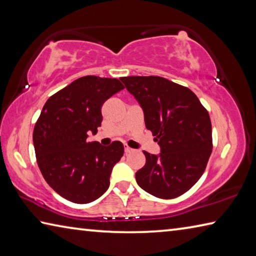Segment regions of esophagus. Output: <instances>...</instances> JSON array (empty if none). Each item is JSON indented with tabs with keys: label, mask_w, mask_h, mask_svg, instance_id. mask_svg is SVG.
<instances>
[{
	"label": "esophagus",
	"mask_w": 256,
	"mask_h": 256,
	"mask_svg": "<svg viewBox=\"0 0 256 256\" xmlns=\"http://www.w3.org/2000/svg\"><path fill=\"white\" fill-rule=\"evenodd\" d=\"M124 151H125V154H130V152H132V149L131 148H130V146H124Z\"/></svg>",
	"instance_id": "34e87169"
}]
</instances>
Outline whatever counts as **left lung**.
Segmentation results:
<instances>
[{"label": "left lung", "instance_id": "8db88e82", "mask_svg": "<svg viewBox=\"0 0 256 256\" xmlns=\"http://www.w3.org/2000/svg\"><path fill=\"white\" fill-rule=\"evenodd\" d=\"M144 110L146 128L160 146L144 151L146 164L136 172L142 190L160 198L182 196L200 180L212 151L209 112L186 86L162 76L120 78Z\"/></svg>", "mask_w": 256, "mask_h": 256}]
</instances>
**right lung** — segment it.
Masks as SVG:
<instances>
[{
    "instance_id": "obj_1",
    "label": "right lung",
    "mask_w": 256,
    "mask_h": 256,
    "mask_svg": "<svg viewBox=\"0 0 256 256\" xmlns=\"http://www.w3.org/2000/svg\"><path fill=\"white\" fill-rule=\"evenodd\" d=\"M124 89L118 79L82 76L48 98L34 128L40 170L52 188L66 200L84 204L110 188L112 167L124 154L123 144L104 146L88 142L102 125V106Z\"/></svg>"
}]
</instances>
